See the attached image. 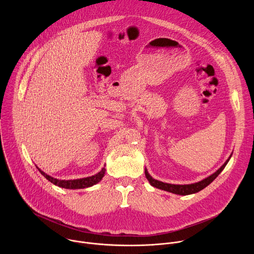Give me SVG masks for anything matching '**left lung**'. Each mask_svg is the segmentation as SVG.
I'll list each match as a JSON object with an SVG mask.
<instances>
[{
	"label": "left lung",
	"instance_id": "obj_1",
	"mask_svg": "<svg viewBox=\"0 0 254 254\" xmlns=\"http://www.w3.org/2000/svg\"><path fill=\"white\" fill-rule=\"evenodd\" d=\"M232 154L229 156V158L226 160V162L217 170L215 173H213L212 175H210L209 177L203 179L202 181H199V182L197 183H193V184H187V185H175V184H169V183H164V182H161V181H158L156 179H154L148 172L147 169H144V175H146L148 181L150 182V184L153 186V187H156L158 189H161V190H164V191H167V192H170V193H173V194H177V195H182V196H185V195H191V194H195L201 190H203L204 188H206L209 184H211L213 181L217 178V176H218L222 171L223 169L225 168V166L227 165V163L229 162L230 158H231Z\"/></svg>",
	"mask_w": 254,
	"mask_h": 254
}]
</instances>
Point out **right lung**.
<instances>
[{
  "label": "right lung",
  "mask_w": 254,
  "mask_h": 254,
  "mask_svg": "<svg viewBox=\"0 0 254 254\" xmlns=\"http://www.w3.org/2000/svg\"><path fill=\"white\" fill-rule=\"evenodd\" d=\"M37 169L48 181H50V182L52 184H54L55 186H58V187L64 188V189H73V190L74 189H84V188H88V187H91V186L97 184L102 180V178L105 174V168H102L101 171H99L97 174L90 176V177L76 179V180H59V179H56V178H53V177L47 175L46 173L41 171L38 167H37Z\"/></svg>",
  "instance_id": "1"
}]
</instances>
